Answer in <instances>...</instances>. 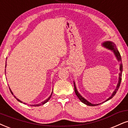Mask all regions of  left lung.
Returning a JSON list of instances; mask_svg holds the SVG:
<instances>
[{
  "mask_svg": "<svg viewBox=\"0 0 128 128\" xmlns=\"http://www.w3.org/2000/svg\"><path fill=\"white\" fill-rule=\"evenodd\" d=\"M102 46L103 47H106V48H108V50H112V51H113V53H114V55H115V56H116V58H117L118 60L119 61V62H120V69H120V73L119 74V81H118V85H117V86H116V89H115V90L113 91L112 95L110 96V97L108 98L107 99V100H106L105 102H107V101L110 100V99H111V98H112L115 96L116 93L117 92L118 89H119V86H120V85L121 80H122L123 66H122V58H121L120 54L119 52L118 51V50L117 49V48H116V45L114 44V42H109V41H108V42H104L102 44ZM74 90H75V94H76V96L78 97V98L80 99V100L82 102H83V103H84L85 104H86V105H87V106H94L100 104H94L91 103L90 102H88L87 100H86V99H85L84 97H82V96L80 95V93L78 92V90H77V89H76V86H75V82H74Z\"/></svg>",
  "mask_w": 128,
  "mask_h": 128,
  "instance_id": "8db88e82",
  "label": "left lung"
}]
</instances>
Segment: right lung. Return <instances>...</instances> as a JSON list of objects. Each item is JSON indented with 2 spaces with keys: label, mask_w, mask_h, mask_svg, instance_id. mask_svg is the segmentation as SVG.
<instances>
[{
  "label": "right lung",
  "mask_w": 128,
  "mask_h": 128,
  "mask_svg": "<svg viewBox=\"0 0 128 128\" xmlns=\"http://www.w3.org/2000/svg\"><path fill=\"white\" fill-rule=\"evenodd\" d=\"M9 89H10V88H9ZM10 92H11V94H12V95H13V96H14V94H13V92H12V91H11V90H10ZM52 94H53V91H52V92L51 95H50V97H48V98H47V100H46L45 101H44V102H41V103H40V104H34V105H31V106H35V107H36V106H41V105H42V104H45V103H46V102H48V100H50V98H51V97H52ZM14 96V97H15V98H16V100L18 101V102H21V101H20V100H19V99H18V98H16V97L15 96ZM24 104H26V103H25V102H24Z\"/></svg>",
  "instance_id": "1"
}]
</instances>
